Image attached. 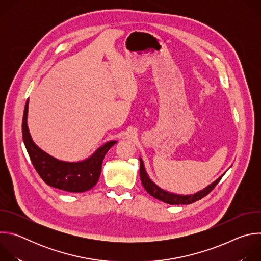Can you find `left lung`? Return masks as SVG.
I'll return each mask as SVG.
<instances>
[{
  "label": "left lung",
  "instance_id": "1",
  "mask_svg": "<svg viewBox=\"0 0 261 261\" xmlns=\"http://www.w3.org/2000/svg\"><path fill=\"white\" fill-rule=\"evenodd\" d=\"M139 174H140V179H141L142 186H143L144 189L146 190V192L148 194L152 195L156 199H159V200H161L165 203L172 204V205L173 204H190V203H193V202L203 198L216 187L217 184L222 178V176L224 175V174L221 175L214 182L208 185L206 188H204L203 190H201L199 192H196V193L190 194V195H179V194H174V193H171V192H168V191H165V190L161 189L159 186H157L150 177H148L141 158H140Z\"/></svg>",
  "mask_w": 261,
  "mask_h": 261
}]
</instances>
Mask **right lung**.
Returning a JSON list of instances; mask_svg holds the SVG:
<instances>
[{"label":"right lung","mask_w":261,"mask_h":261,"mask_svg":"<svg viewBox=\"0 0 261 261\" xmlns=\"http://www.w3.org/2000/svg\"><path fill=\"white\" fill-rule=\"evenodd\" d=\"M27 100L22 118V138L30 159L40 177L54 188L80 193L92 189L97 184L102 168L103 159L109 148L118 141L111 140L100 146L88 159L80 162H65L58 160L37 146L33 141L28 128Z\"/></svg>","instance_id":"add662e5"}]
</instances>
